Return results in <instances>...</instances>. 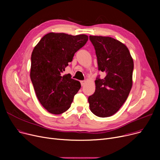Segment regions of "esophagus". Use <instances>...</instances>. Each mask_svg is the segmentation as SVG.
<instances>
[{
    "mask_svg": "<svg viewBox=\"0 0 160 160\" xmlns=\"http://www.w3.org/2000/svg\"><path fill=\"white\" fill-rule=\"evenodd\" d=\"M80 83H81V86H84V85H85L86 81H85V80H82V81H81V82H80Z\"/></svg>",
    "mask_w": 160,
    "mask_h": 160,
    "instance_id": "34e87169",
    "label": "esophagus"
}]
</instances>
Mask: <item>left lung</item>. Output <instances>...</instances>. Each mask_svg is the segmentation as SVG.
Masks as SVG:
<instances>
[{
	"label": "left lung",
	"mask_w": 160,
	"mask_h": 160,
	"mask_svg": "<svg viewBox=\"0 0 160 160\" xmlns=\"http://www.w3.org/2000/svg\"><path fill=\"white\" fill-rule=\"evenodd\" d=\"M97 58L98 71L104 78L95 80V91L88 97L90 110L99 117H108L119 111L132 87L133 61L128 48L111 37L90 36Z\"/></svg>",
	"instance_id": "8db88e82"
}]
</instances>
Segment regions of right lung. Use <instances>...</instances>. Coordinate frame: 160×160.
Masks as SVG:
<instances>
[{
  "label": "right lung",
  "mask_w": 160,
  "mask_h": 160,
  "mask_svg": "<svg viewBox=\"0 0 160 160\" xmlns=\"http://www.w3.org/2000/svg\"><path fill=\"white\" fill-rule=\"evenodd\" d=\"M88 40L85 34L50 32L33 48L30 79L39 102L48 112L58 115L67 111L80 89L79 81L62 73Z\"/></svg>",
  "instance_id": "right-lung-1"
}]
</instances>
